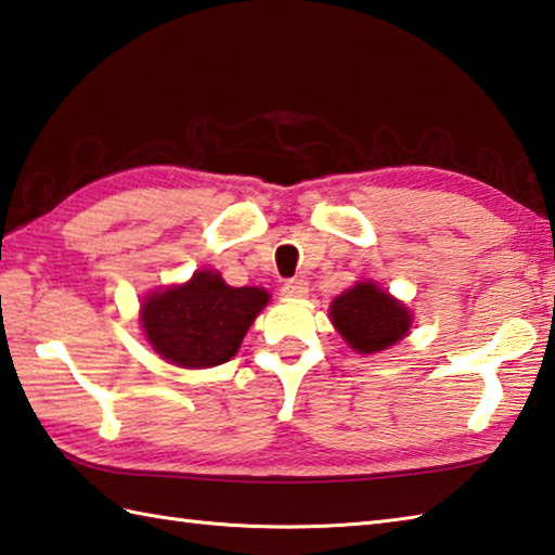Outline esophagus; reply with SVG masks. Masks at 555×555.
I'll list each match as a JSON object with an SVG mask.
<instances>
[{
	"mask_svg": "<svg viewBox=\"0 0 555 555\" xmlns=\"http://www.w3.org/2000/svg\"><path fill=\"white\" fill-rule=\"evenodd\" d=\"M282 294L289 299H304L309 294V282L301 280V278H294V280H287L285 285H282Z\"/></svg>",
	"mask_w": 555,
	"mask_h": 555,
	"instance_id": "34e87169",
	"label": "esophagus"
}]
</instances>
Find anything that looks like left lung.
Instances as JSON below:
<instances>
[{
	"label": "left lung",
	"mask_w": 555,
	"mask_h": 555,
	"mask_svg": "<svg viewBox=\"0 0 555 555\" xmlns=\"http://www.w3.org/2000/svg\"><path fill=\"white\" fill-rule=\"evenodd\" d=\"M331 321L359 354H376L410 333L412 313L373 280H361L331 304Z\"/></svg>",
	"instance_id": "left-lung-1"
}]
</instances>
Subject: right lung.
I'll use <instances>...</instances> for the list:
<instances>
[{
    "label": "right lung",
    "instance_id": "1",
    "mask_svg": "<svg viewBox=\"0 0 555 555\" xmlns=\"http://www.w3.org/2000/svg\"><path fill=\"white\" fill-rule=\"evenodd\" d=\"M270 301L263 287H230L218 270H196L184 285L155 289L141 304L145 340L184 369L230 361Z\"/></svg>",
    "mask_w": 555,
    "mask_h": 555
}]
</instances>
